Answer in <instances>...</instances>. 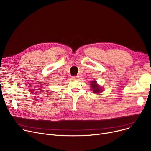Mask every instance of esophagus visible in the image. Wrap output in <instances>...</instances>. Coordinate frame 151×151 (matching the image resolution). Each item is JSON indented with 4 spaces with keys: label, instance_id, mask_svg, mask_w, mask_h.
I'll use <instances>...</instances> for the list:
<instances>
[{
    "label": "esophagus",
    "instance_id": "obj_1",
    "mask_svg": "<svg viewBox=\"0 0 151 151\" xmlns=\"http://www.w3.org/2000/svg\"><path fill=\"white\" fill-rule=\"evenodd\" d=\"M72 78L73 79V80H78V79H79V76H73L72 77Z\"/></svg>",
    "mask_w": 151,
    "mask_h": 151
}]
</instances>
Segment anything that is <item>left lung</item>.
<instances>
[{
	"mask_svg": "<svg viewBox=\"0 0 151 151\" xmlns=\"http://www.w3.org/2000/svg\"><path fill=\"white\" fill-rule=\"evenodd\" d=\"M91 88L93 90V93H99L100 92H101V89L100 88V87L97 84V81H92L91 83Z\"/></svg>",
	"mask_w": 151,
	"mask_h": 151,
	"instance_id": "1",
	"label": "left lung"
}]
</instances>
